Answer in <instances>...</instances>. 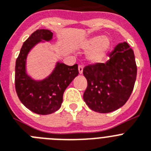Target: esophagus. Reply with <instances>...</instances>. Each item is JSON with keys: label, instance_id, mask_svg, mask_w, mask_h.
<instances>
[{"label": "esophagus", "instance_id": "esophagus-1", "mask_svg": "<svg viewBox=\"0 0 151 151\" xmlns=\"http://www.w3.org/2000/svg\"><path fill=\"white\" fill-rule=\"evenodd\" d=\"M83 67L82 65H79L78 66V71H79L80 74H81L83 73Z\"/></svg>", "mask_w": 151, "mask_h": 151}]
</instances>
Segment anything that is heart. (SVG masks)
I'll use <instances>...</instances> for the list:
<instances>
[{
    "label": "heart",
    "instance_id": "heart-1",
    "mask_svg": "<svg viewBox=\"0 0 151 151\" xmlns=\"http://www.w3.org/2000/svg\"><path fill=\"white\" fill-rule=\"evenodd\" d=\"M111 46V40L107 36L96 35L84 40L80 44V47L87 52V60L92 64L100 63L107 56Z\"/></svg>",
    "mask_w": 151,
    "mask_h": 151
}]
</instances>
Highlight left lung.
<instances>
[{
	"label": "left lung",
	"mask_w": 151,
	"mask_h": 151,
	"mask_svg": "<svg viewBox=\"0 0 151 151\" xmlns=\"http://www.w3.org/2000/svg\"><path fill=\"white\" fill-rule=\"evenodd\" d=\"M83 73L87 81L83 101L93 111H114L125 104L134 89L137 65L134 51L127 42L120 43L105 64L87 66Z\"/></svg>",
	"instance_id": "obj_1"
}]
</instances>
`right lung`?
Returning <instances> with one entry per match:
<instances>
[{"instance_id": "obj_1", "label": "right lung", "mask_w": 151, "mask_h": 151, "mask_svg": "<svg viewBox=\"0 0 151 151\" xmlns=\"http://www.w3.org/2000/svg\"><path fill=\"white\" fill-rule=\"evenodd\" d=\"M50 30H37L23 44L15 65V88L19 99L25 107L37 114L54 113L61 107L66 88L78 75V66L58 61L51 73L44 79H34L27 71V58L37 44L50 41Z\"/></svg>"}]
</instances>
